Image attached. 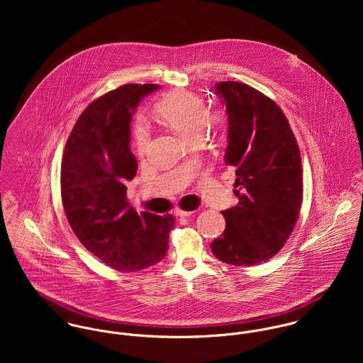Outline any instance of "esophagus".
I'll return each instance as SVG.
<instances>
[{
	"label": "esophagus",
	"mask_w": 363,
	"mask_h": 363,
	"mask_svg": "<svg viewBox=\"0 0 363 363\" xmlns=\"http://www.w3.org/2000/svg\"><path fill=\"white\" fill-rule=\"evenodd\" d=\"M174 213H176L177 216H190V215H193V211H184V209L176 208V209H174Z\"/></svg>",
	"instance_id": "obj_1"
}]
</instances>
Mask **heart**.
<instances>
[{
	"instance_id": "obj_1",
	"label": "heart",
	"mask_w": 363,
	"mask_h": 363,
	"mask_svg": "<svg viewBox=\"0 0 363 363\" xmlns=\"http://www.w3.org/2000/svg\"><path fill=\"white\" fill-rule=\"evenodd\" d=\"M157 117L182 137L196 141L206 127L218 124L220 116L209 113L203 98L189 91H176L166 95L156 104ZM151 125L145 118H138L134 124V143L137 152L144 155L151 144Z\"/></svg>"
}]
</instances>
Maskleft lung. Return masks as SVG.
I'll use <instances>...</instances> for the list:
<instances>
[{
	"label": "left lung",
	"instance_id": "left-lung-1",
	"mask_svg": "<svg viewBox=\"0 0 363 363\" xmlns=\"http://www.w3.org/2000/svg\"><path fill=\"white\" fill-rule=\"evenodd\" d=\"M229 121L225 163L235 169L236 207L222 211L226 228L211 243L213 256L252 267L286 243L303 197L302 159L279 106L235 81L215 84Z\"/></svg>",
	"mask_w": 363,
	"mask_h": 363
}]
</instances>
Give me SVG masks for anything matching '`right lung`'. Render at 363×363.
<instances>
[{"mask_svg": "<svg viewBox=\"0 0 363 363\" xmlns=\"http://www.w3.org/2000/svg\"><path fill=\"white\" fill-rule=\"evenodd\" d=\"M155 84H128L107 92L78 117L61 162V199L79 242L106 265L137 271L164 259L173 215L138 213L127 201L137 173L130 123Z\"/></svg>", "mask_w": 363, "mask_h": 363, "instance_id": "right-lung-1", "label": "right lung"}]
</instances>
